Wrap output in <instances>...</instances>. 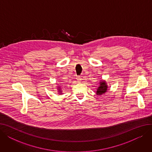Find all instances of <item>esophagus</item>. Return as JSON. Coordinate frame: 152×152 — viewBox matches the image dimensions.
Wrapping results in <instances>:
<instances>
[{
	"label": "esophagus",
	"mask_w": 152,
	"mask_h": 152,
	"mask_svg": "<svg viewBox=\"0 0 152 152\" xmlns=\"http://www.w3.org/2000/svg\"><path fill=\"white\" fill-rule=\"evenodd\" d=\"M76 80H77V83H81V80H82L81 77V76H77L76 77Z\"/></svg>",
	"instance_id": "obj_1"
}]
</instances>
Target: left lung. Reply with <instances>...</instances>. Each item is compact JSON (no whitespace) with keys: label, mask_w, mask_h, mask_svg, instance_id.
I'll use <instances>...</instances> for the list:
<instances>
[{"label":"left lung","mask_w":152,"mask_h":152,"mask_svg":"<svg viewBox=\"0 0 152 152\" xmlns=\"http://www.w3.org/2000/svg\"><path fill=\"white\" fill-rule=\"evenodd\" d=\"M99 86L97 87V91H96V94L97 95H103V94H105L108 88L109 87L105 80H100L99 81Z\"/></svg>","instance_id":"obj_1"}]
</instances>
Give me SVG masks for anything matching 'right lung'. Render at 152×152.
Returning <instances> with one entry per match:
<instances>
[{"instance_id":"right-lung-1","label":"right lung","mask_w":152,"mask_h":152,"mask_svg":"<svg viewBox=\"0 0 152 152\" xmlns=\"http://www.w3.org/2000/svg\"><path fill=\"white\" fill-rule=\"evenodd\" d=\"M62 85L61 84H58V86L56 87H57V92L58 94H59L60 95H62L63 94V90H62Z\"/></svg>"}]
</instances>
